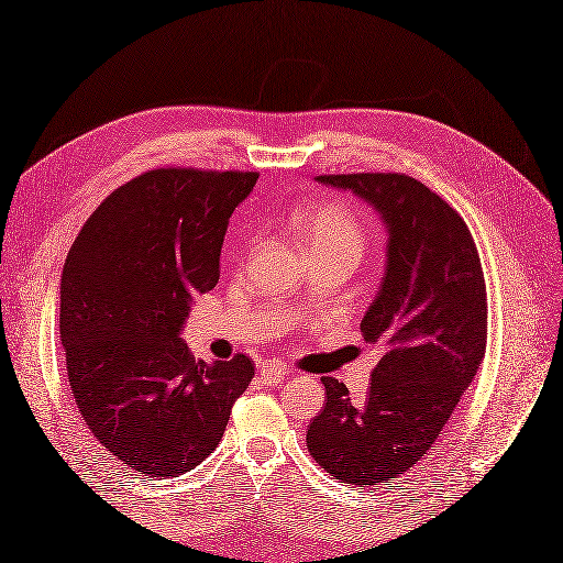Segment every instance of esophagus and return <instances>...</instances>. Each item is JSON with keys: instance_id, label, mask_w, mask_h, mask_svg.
<instances>
[{"instance_id": "34e87169", "label": "esophagus", "mask_w": 563, "mask_h": 563, "mask_svg": "<svg viewBox=\"0 0 563 563\" xmlns=\"http://www.w3.org/2000/svg\"><path fill=\"white\" fill-rule=\"evenodd\" d=\"M257 374H261V382L265 386H279V384H284L288 369L279 362H267V364H263L261 372H257Z\"/></svg>"}]
</instances>
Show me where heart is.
<instances>
[{
	"label": "heart",
	"mask_w": 563,
	"mask_h": 563,
	"mask_svg": "<svg viewBox=\"0 0 563 563\" xmlns=\"http://www.w3.org/2000/svg\"><path fill=\"white\" fill-rule=\"evenodd\" d=\"M296 227L308 249L341 251L355 257L362 255L364 224L353 208L343 203H314L298 212Z\"/></svg>",
	"instance_id": "b5f03b06"
}]
</instances>
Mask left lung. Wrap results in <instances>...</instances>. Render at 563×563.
I'll return each instance as SVG.
<instances>
[{"label":"left lung","instance_id":"obj_1","mask_svg":"<svg viewBox=\"0 0 563 563\" xmlns=\"http://www.w3.org/2000/svg\"><path fill=\"white\" fill-rule=\"evenodd\" d=\"M382 218L386 272L362 317L376 345L367 400L353 405L324 376V409L308 427L314 462L339 483L390 485L423 460L474 382L488 339L481 257L466 222L415 177L395 173L322 175Z\"/></svg>","mask_w":563,"mask_h":563}]
</instances>
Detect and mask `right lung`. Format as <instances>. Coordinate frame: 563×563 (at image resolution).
Instances as JSON below:
<instances>
[{"label": "right lung", "instance_id": "right-lung-1", "mask_svg": "<svg viewBox=\"0 0 563 563\" xmlns=\"http://www.w3.org/2000/svg\"><path fill=\"white\" fill-rule=\"evenodd\" d=\"M257 173L161 168L106 199L60 275V343L75 405L115 457L148 478L187 474L218 448L253 378L246 355L194 360L179 339L220 279L234 208Z\"/></svg>", "mask_w": 563, "mask_h": 563}]
</instances>
